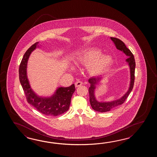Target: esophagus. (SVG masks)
<instances>
[{"mask_svg": "<svg viewBox=\"0 0 157 157\" xmlns=\"http://www.w3.org/2000/svg\"><path fill=\"white\" fill-rule=\"evenodd\" d=\"M82 85V82H81V81H76V82H75V86L76 87H79L80 86H81Z\"/></svg>", "mask_w": 157, "mask_h": 157, "instance_id": "esophagus-1", "label": "esophagus"}]
</instances>
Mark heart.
Returning a JSON list of instances; mask_svg holds the SVG:
<instances>
[{
    "label": "heart",
    "instance_id": "heart-1",
    "mask_svg": "<svg viewBox=\"0 0 157 157\" xmlns=\"http://www.w3.org/2000/svg\"><path fill=\"white\" fill-rule=\"evenodd\" d=\"M76 62L88 66L90 75L98 76L109 70L113 63V59L109 55H101V52L98 48H90L79 54Z\"/></svg>",
    "mask_w": 157,
    "mask_h": 157
}]
</instances>
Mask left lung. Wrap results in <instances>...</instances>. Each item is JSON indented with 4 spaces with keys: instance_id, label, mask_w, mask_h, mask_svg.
<instances>
[{
    "instance_id": "obj_1",
    "label": "left lung",
    "mask_w": 157,
    "mask_h": 157,
    "mask_svg": "<svg viewBox=\"0 0 157 157\" xmlns=\"http://www.w3.org/2000/svg\"><path fill=\"white\" fill-rule=\"evenodd\" d=\"M110 39L113 41L115 46L118 50L122 52L127 56V58L126 59L130 69V83L129 89L123 97L117 100H113L112 101H102L100 102L98 101L95 96V89H96V86L101 81L100 77H91L89 78V82L90 83V87L89 88V93L90 97V103L91 106L94 110L99 112H106L110 111L111 109L120 105L124 103V101L127 99V97L130 94L132 90L135 80V61L133 54L131 53L130 49L127 48L125 44L122 41L116 38L110 37Z\"/></svg>"
}]
</instances>
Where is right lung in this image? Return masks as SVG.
<instances>
[{"label":"right lung","mask_w":157,"mask_h":157,"mask_svg":"<svg viewBox=\"0 0 157 157\" xmlns=\"http://www.w3.org/2000/svg\"><path fill=\"white\" fill-rule=\"evenodd\" d=\"M38 44L39 42H37L33 44L24 54L19 68L20 81L29 103L42 114L56 117L68 110L75 87L72 84L67 87H58L52 97L47 98L38 96L32 90L27 76V64L30 54L36 49Z\"/></svg>","instance_id":"right-lung-1"}]
</instances>
